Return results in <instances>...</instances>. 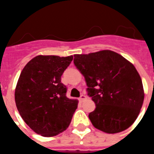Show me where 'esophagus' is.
Returning <instances> with one entry per match:
<instances>
[{
    "label": "esophagus",
    "mask_w": 154,
    "mask_h": 154,
    "mask_svg": "<svg viewBox=\"0 0 154 154\" xmlns=\"http://www.w3.org/2000/svg\"><path fill=\"white\" fill-rule=\"evenodd\" d=\"M86 99H87L86 96H84V95H82V96L79 97V101L80 102H83V101H85Z\"/></svg>",
    "instance_id": "1"
}]
</instances>
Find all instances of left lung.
Instances as JSON below:
<instances>
[{"instance_id": "8db88e82", "label": "left lung", "mask_w": 154, "mask_h": 154, "mask_svg": "<svg viewBox=\"0 0 154 154\" xmlns=\"http://www.w3.org/2000/svg\"><path fill=\"white\" fill-rule=\"evenodd\" d=\"M85 78L88 96L96 104L89 118L96 129L116 133L137 119L144 99L142 80L134 65L115 51L75 55Z\"/></svg>"}]
</instances>
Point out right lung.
<instances>
[{"label": "right lung", "mask_w": 154, "mask_h": 154, "mask_svg": "<svg viewBox=\"0 0 154 154\" xmlns=\"http://www.w3.org/2000/svg\"><path fill=\"white\" fill-rule=\"evenodd\" d=\"M73 56L38 55L21 72L14 98L19 113L31 130L43 137H54L69 127L78 101L66 96L61 82Z\"/></svg>", "instance_id": "add662e5"}]
</instances>
